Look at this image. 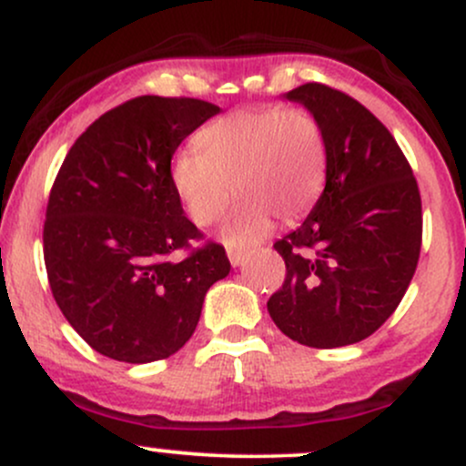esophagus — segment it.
Returning <instances> with one entry per match:
<instances>
[{"label":"esophagus","mask_w":466,"mask_h":466,"mask_svg":"<svg viewBox=\"0 0 466 466\" xmlns=\"http://www.w3.org/2000/svg\"><path fill=\"white\" fill-rule=\"evenodd\" d=\"M249 251L248 249H240V248H228V258L229 263H232L234 267H238L240 263H243L245 258H248Z\"/></svg>","instance_id":"obj_1"}]
</instances>
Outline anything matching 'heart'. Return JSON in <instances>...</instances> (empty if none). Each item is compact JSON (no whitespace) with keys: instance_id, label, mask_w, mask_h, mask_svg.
I'll list each match as a JSON object with an SVG mask.
<instances>
[{"instance_id":"1","label":"heart","mask_w":466,"mask_h":466,"mask_svg":"<svg viewBox=\"0 0 466 466\" xmlns=\"http://www.w3.org/2000/svg\"><path fill=\"white\" fill-rule=\"evenodd\" d=\"M199 151L184 148L170 179L197 226L226 212L234 192L243 197L223 226L228 243L248 245L271 218L302 217L326 177V140L307 109H240L218 117L197 136Z\"/></svg>"}]
</instances>
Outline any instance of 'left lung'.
I'll return each mask as SVG.
<instances>
[{"label": "left lung", "instance_id": "left-lung-1", "mask_svg": "<svg viewBox=\"0 0 466 466\" xmlns=\"http://www.w3.org/2000/svg\"><path fill=\"white\" fill-rule=\"evenodd\" d=\"M285 98L322 127L326 186L302 226L274 243L287 278L267 311L298 344L339 349L370 337L408 291L420 192L392 133L355 98L319 83Z\"/></svg>", "mask_w": 466, "mask_h": 466}]
</instances>
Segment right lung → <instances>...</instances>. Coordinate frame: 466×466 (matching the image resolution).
<instances>
[{
	"mask_svg": "<svg viewBox=\"0 0 466 466\" xmlns=\"http://www.w3.org/2000/svg\"><path fill=\"white\" fill-rule=\"evenodd\" d=\"M197 98L140 96L106 111L74 142L52 186L44 258L52 296L100 355L148 363L195 333L203 298L229 274L226 249L184 215L170 159L218 114Z\"/></svg>",
	"mask_w": 466,
	"mask_h": 466,
	"instance_id": "add662e5",
	"label": "right lung"
}]
</instances>
